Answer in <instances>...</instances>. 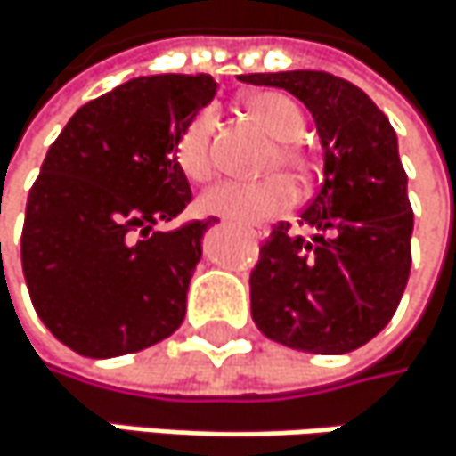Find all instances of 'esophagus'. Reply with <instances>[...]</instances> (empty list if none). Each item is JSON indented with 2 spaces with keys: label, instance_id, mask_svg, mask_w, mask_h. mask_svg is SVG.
<instances>
[{
  "label": "esophagus",
  "instance_id": "obj_1",
  "mask_svg": "<svg viewBox=\"0 0 456 456\" xmlns=\"http://www.w3.org/2000/svg\"><path fill=\"white\" fill-rule=\"evenodd\" d=\"M251 235H254V238H259V240H262V238H265V235H267V232H265V230H251Z\"/></svg>",
  "mask_w": 456,
  "mask_h": 456
}]
</instances>
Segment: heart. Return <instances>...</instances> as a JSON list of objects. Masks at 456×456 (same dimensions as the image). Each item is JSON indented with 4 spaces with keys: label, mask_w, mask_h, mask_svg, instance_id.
Masks as SVG:
<instances>
[{
    "label": "heart",
    "mask_w": 456,
    "mask_h": 456,
    "mask_svg": "<svg viewBox=\"0 0 456 456\" xmlns=\"http://www.w3.org/2000/svg\"><path fill=\"white\" fill-rule=\"evenodd\" d=\"M248 116L278 140L265 161V173L283 170L297 183H308L314 175V159L297 142L305 132V118L300 108L278 91H256L246 100ZM216 110H200L178 137L175 161L186 178L202 183L216 173ZM295 205V186L283 175H270L262 181H226L208 189L200 197V210L208 216H221L238 226H254L267 218H275Z\"/></svg>",
    "instance_id": "heart-1"
}]
</instances>
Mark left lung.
Instances as JSON below:
<instances>
[{
    "label": "left lung",
    "mask_w": 456,
    "mask_h": 456,
    "mask_svg": "<svg viewBox=\"0 0 456 456\" xmlns=\"http://www.w3.org/2000/svg\"><path fill=\"white\" fill-rule=\"evenodd\" d=\"M311 110L324 183L300 213L314 240L273 226L251 270V316L270 340L308 354H348L395 316L411 273L413 210L397 134L370 96L319 69L254 72Z\"/></svg>",
    "instance_id": "1"
}]
</instances>
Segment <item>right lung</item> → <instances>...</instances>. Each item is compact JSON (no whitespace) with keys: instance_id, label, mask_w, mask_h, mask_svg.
<instances>
[{"instance_id":"right-lung-1","label":"right lung","mask_w":456,"mask_h":456,"mask_svg":"<svg viewBox=\"0 0 456 456\" xmlns=\"http://www.w3.org/2000/svg\"><path fill=\"white\" fill-rule=\"evenodd\" d=\"M213 96L210 75L134 77L86 102L48 148L20 265L37 316L80 356L134 354L181 327L213 218L159 226L191 202L175 145Z\"/></svg>"}]
</instances>
